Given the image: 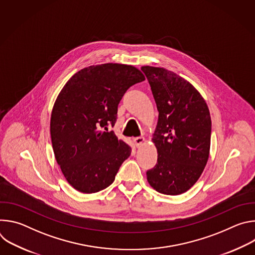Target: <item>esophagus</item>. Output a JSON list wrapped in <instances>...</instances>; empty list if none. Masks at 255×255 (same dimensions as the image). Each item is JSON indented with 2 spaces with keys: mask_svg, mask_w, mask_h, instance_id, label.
Segmentation results:
<instances>
[{
  "mask_svg": "<svg viewBox=\"0 0 255 255\" xmlns=\"http://www.w3.org/2000/svg\"><path fill=\"white\" fill-rule=\"evenodd\" d=\"M144 141H145V139L143 137H136V138H134V143H135V145H136L137 147H139Z\"/></svg>",
  "mask_w": 255,
  "mask_h": 255,
  "instance_id": "1",
  "label": "esophagus"
}]
</instances>
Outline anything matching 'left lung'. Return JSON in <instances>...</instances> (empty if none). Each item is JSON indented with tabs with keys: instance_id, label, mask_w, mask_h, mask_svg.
Here are the masks:
<instances>
[{
	"instance_id": "left-lung-1",
	"label": "left lung",
	"mask_w": 255,
	"mask_h": 255,
	"mask_svg": "<svg viewBox=\"0 0 255 255\" xmlns=\"http://www.w3.org/2000/svg\"><path fill=\"white\" fill-rule=\"evenodd\" d=\"M156 103L158 121L152 142L157 163L146 172L158 193H186L207 164L211 145V116L206 101L187 80L163 67L144 65Z\"/></svg>"
}]
</instances>
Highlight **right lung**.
<instances>
[{
    "label": "right lung",
    "instance_id": "add662e5",
    "mask_svg": "<svg viewBox=\"0 0 255 255\" xmlns=\"http://www.w3.org/2000/svg\"><path fill=\"white\" fill-rule=\"evenodd\" d=\"M144 80L133 65L109 62L81 69L58 94L50 118L52 148L77 191L94 194L108 188L130 156L129 145L108 126H114L126 91Z\"/></svg>",
    "mask_w": 255,
    "mask_h": 255
}]
</instances>
